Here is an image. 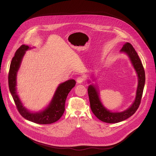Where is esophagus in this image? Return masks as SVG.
<instances>
[{"instance_id": "1", "label": "esophagus", "mask_w": 156, "mask_h": 156, "mask_svg": "<svg viewBox=\"0 0 156 156\" xmlns=\"http://www.w3.org/2000/svg\"><path fill=\"white\" fill-rule=\"evenodd\" d=\"M84 81V77L83 76H79L76 79V81L78 83H81Z\"/></svg>"}]
</instances>
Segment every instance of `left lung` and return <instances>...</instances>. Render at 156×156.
Returning <instances> with one entry per match:
<instances>
[{"label":"left lung","mask_w":156,"mask_h":156,"mask_svg":"<svg viewBox=\"0 0 156 156\" xmlns=\"http://www.w3.org/2000/svg\"><path fill=\"white\" fill-rule=\"evenodd\" d=\"M121 51L124 52L128 55L138 76V85L136 96L131 107L127 110L120 112H112L109 111L103 106L100 101L99 93L96 88L93 85H90L88 88L90 107L92 112L97 118L107 123H117L129 118L133 115L140 105L144 87L146 80L144 69L133 45L129 43H126L121 48Z\"/></svg>","instance_id":"1"}]
</instances>
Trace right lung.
I'll return each instance as SVG.
<instances>
[{
	"label": "right lung",
	"mask_w": 156,
	"mask_h": 156,
	"mask_svg": "<svg viewBox=\"0 0 156 156\" xmlns=\"http://www.w3.org/2000/svg\"><path fill=\"white\" fill-rule=\"evenodd\" d=\"M29 46L22 45L16 51L13 57L9 72V87L18 111L22 117L33 122L40 124H48L57 121L65 111V101L67 96L76 84L74 80H69L60 84L56 89L51 101L44 111L31 112L25 109L16 92V77L23 56Z\"/></svg>",
	"instance_id": "right-lung-1"
}]
</instances>
